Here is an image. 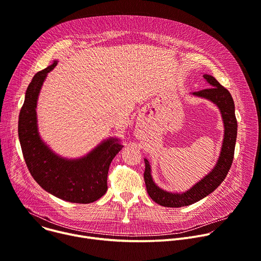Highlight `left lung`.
<instances>
[{"mask_svg":"<svg viewBox=\"0 0 261 261\" xmlns=\"http://www.w3.org/2000/svg\"><path fill=\"white\" fill-rule=\"evenodd\" d=\"M203 77L210 84V88L194 92L193 95L210 99L218 105L221 110L223 121H224V141H223L222 151L215 168L205 177L198 181L189 191L181 194H172L161 190L155 185L151 175V167L148 161L144 159L145 169L143 173L146 192L150 197L158 204L166 207H180L192 204L206 195L212 193L218 186L226 177L234 156V147L238 133V123L234 114L233 99L228 92L219 82L207 74Z\"/></svg>","mask_w":261,"mask_h":261,"instance_id":"1","label":"left lung"}]
</instances>
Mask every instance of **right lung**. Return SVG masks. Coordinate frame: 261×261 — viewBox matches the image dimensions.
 Masks as SVG:
<instances>
[{"instance_id":"obj_1","label":"right lung","mask_w":261,"mask_h":261,"mask_svg":"<svg viewBox=\"0 0 261 261\" xmlns=\"http://www.w3.org/2000/svg\"><path fill=\"white\" fill-rule=\"evenodd\" d=\"M56 65L55 61L37 72L27 89L18 118L23 159L34 179L45 191L70 202H94L106 193L109 165L123 145L116 139H109L85 158L65 160L56 156L42 142L37 130V99L47 73Z\"/></svg>"}]
</instances>
